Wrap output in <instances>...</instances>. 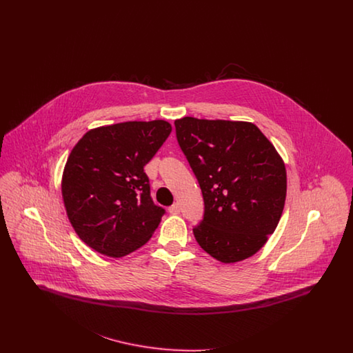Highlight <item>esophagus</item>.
Listing matches in <instances>:
<instances>
[{
	"label": "esophagus",
	"mask_w": 353,
	"mask_h": 353,
	"mask_svg": "<svg viewBox=\"0 0 353 353\" xmlns=\"http://www.w3.org/2000/svg\"><path fill=\"white\" fill-rule=\"evenodd\" d=\"M169 213L170 214H179L180 213V205L176 202L172 206H169Z\"/></svg>",
	"instance_id": "obj_1"
}]
</instances>
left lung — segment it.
Listing matches in <instances>:
<instances>
[{"mask_svg": "<svg viewBox=\"0 0 353 353\" xmlns=\"http://www.w3.org/2000/svg\"><path fill=\"white\" fill-rule=\"evenodd\" d=\"M174 127L203 197V219L193 226L196 241L223 263L252 256L285 208L283 160L252 123L186 117Z\"/></svg>", "mask_w": 353, "mask_h": 353, "instance_id": "1", "label": "left lung"}]
</instances>
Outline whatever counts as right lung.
<instances>
[{
    "label": "right lung",
    "instance_id": "add662e5",
    "mask_svg": "<svg viewBox=\"0 0 353 353\" xmlns=\"http://www.w3.org/2000/svg\"><path fill=\"white\" fill-rule=\"evenodd\" d=\"M170 131L165 120L125 121L88 131L72 148L62 196L74 230L95 252L124 256L157 229L165 209L153 203L144 167Z\"/></svg>",
    "mask_w": 353,
    "mask_h": 353
}]
</instances>
